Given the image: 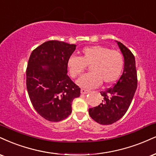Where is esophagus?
<instances>
[{
  "label": "esophagus",
  "instance_id": "34e87169",
  "mask_svg": "<svg viewBox=\"0 0 156 156\" xmlns=\"http://www.w3.org/2000/svg\"><path fill=\"white\" fill-rule=\"evenodd\" d=\"M80 92H81L82 94H88L89 92V90H86V89H81L80 90Z\"/></svg>",
  "mask_w": 156,
  "mask_h": 156
}]
</instances>
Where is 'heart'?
I'll return each mask as SVG.
<instances>
[{
  "label": "heart",
  "instance_id": "obj_1",
  "mask_svg": "<svg viewBox=\"0 0 156 156\" xmlns=\"http://www.w3.org/2000/svg\"><path fill=\"white\" fill-rule=\"evenodd\" d=\"M70 76L79 77L90 65V72L78 80V85L85 89H93L101 83H113L121 76L124 65L123 56L119 51L111 50L102 46L83 48L81 56H71L67 62Z\"/></svg>",
  "mask_w": 156,
  "mask_h": 156
}]
</instances>
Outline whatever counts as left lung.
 Returning a JSON list of instances; mask_svg holds the SVG:
<instances>
[{
  "label": "left lung",
  "mask_w": 156,
  "mask_h": 156,
  "mask_svg": "<svg viewBox=\"0 0 156 156\" xmlns=\"http://www.w3.org/2000/svg\"><path fill=\"white\" fill-rule=\"evenodd\" d=\"M124 57V69L113 87L100 91L102 102L89 109V115L99 124L109 125L121 119L130 106L137 87V74L134 54L121 42H117Z\"/></svg>",
  "instance_id": "8db88e82"
}]
</instances>
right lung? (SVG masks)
Wrapping results in <instances>:
<instances>
[{
	"label": "right lung",
	"mask_w": 156,
	"mask_h": 156,
	"mask_svg": "<svg viewBox=\"0 0 156 156\" xmlns=\"http://www.w3.org/2000/svg\"><path fill=\"white\" fill-rule=\"evenodd\" d=\"M76 45L48 41L32 51L26 70L28 95L37 113L58 122L72 112V102L80 89L67 76V62ZM46 66V68H43Z\"/></svg>",
	"instance_id": "1"
}]
</instances>
